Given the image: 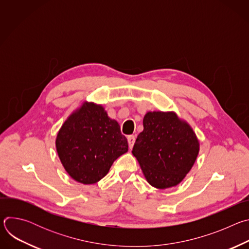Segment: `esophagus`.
I'll return each instance as SVG.
<instances>
[{
  "label": "esophagus",
  "instance_id": "1",
  "mask_svg": "<svg viewBox=\"0 0 249 249\" xmlns=\"http://www.w3.org/2000/svg\"><path fill=\"white\" fill-rule=\"evenodd\" d=\"M128 144H129V148L130 149H132L133 148V146H134V144H135V141H136V138H135V136L134 135H130V136H128Z\"/></svg>",
  "mask_w": 249,
  "mask_h": 249
}]
</instances>
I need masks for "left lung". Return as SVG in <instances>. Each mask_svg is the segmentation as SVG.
Returning <instances> with one entry per match:
<instances>
[{"label":"left lung","instance_id":"8db88e82","mask_svg":"<svg viewBox=\"0 0 249 249\" xmlns=\"http://www.w3.org/2000/svg\"><path fill=\"white\" fill-rule=\"evenodd\" d=\"M143 125L132 154L147 181L158 189L179 184L195 163L200 150L192 127L173 111H149Z\"/></svg>","mask_w":249,"mask_h":249}]
</instances>
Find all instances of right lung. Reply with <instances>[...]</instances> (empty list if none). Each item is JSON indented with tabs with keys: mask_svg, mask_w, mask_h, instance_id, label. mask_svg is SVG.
I'll use <instances>...</instances> for the list:
<instances>
[{
	"mask_svg": "<svg viewBox=\"0 0 249 249\" xmlns=\"http://www.w3.org/2000/svg\"><path fill=\"white\" fill-rule=\"evenodd\" d=\"M58 157L72 178L93 184L108 173L112 163L128 152L120 126L101 104L85 101L64 122L56 138Z\"/></svg>",
	"mask_w": 249,
	"mask_h": 249,
	"instance_id": "right-lung-1",
	"label": "right lung"
}]
</instances>
